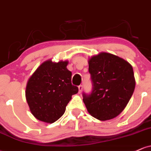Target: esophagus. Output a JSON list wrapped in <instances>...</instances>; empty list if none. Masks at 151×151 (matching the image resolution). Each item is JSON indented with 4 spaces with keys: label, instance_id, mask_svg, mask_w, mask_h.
Listing matches in <instances>:
<instances>
[{
    "label": "esophagus",
    "instance_id": "1",
    "mask_svg": "<svg viewBox=\"0 0 151 151\" xmlns=\"http://www.w3.org/2000/svg\"><path fill=\"white\" fill-rule=\"evenodd\" d=\"M78 90H79V93H81V91H82V90H83V86L82 85H81V86H78Z\"/></svg>",
    "mask_w": 151,
    "mask_h": 151
}]
</instances>
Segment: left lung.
<instances>
[{
    "label": "left lung",
    "instance_id": "left-lung-1",
    "mask_svg": "<svg viewBox=\"0 0 151 151\" xmlns=\"http://www.w3.org/2000/svg\"><path fill=\"white\" fill-rule=\"evenodd\" d=\"M93 91L83 94L87 111L100 121L113 119L126 107L135 87L132 65L123 58L101 52L88 58Z\"/></svg>",
    "mask_w": 151,
    "mask_h": 151
}]
</instances>
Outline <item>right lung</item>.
Segmentation results:
<instances>
[{"mask_svg":"<svg viewBox=\"0 0 151 151\" xmlns=\"http://www.w3.org/2000/svg\"><path fill=\"white\" fill-rule=\"evenodd\" d=\"M68 60L45 61L30 76L26 87V99L31 113L39 120L53 123L63 116L72 96L78 88L71 83L72 73Z\"/></svg>","mask_w":151,"mask_h":151,"instance_id":"obj_1","label":"right lung"}]
</instances>
